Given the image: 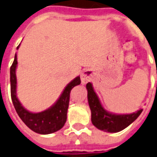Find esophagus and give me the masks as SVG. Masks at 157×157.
Returning a JSON list of instances; mask_svg holds the SVG:
<instances>
[{
  "instance_id": "obj_1",
  "label": "esophagus",
  "mask_w": 157,
  "mask_h": 157,
  "mask_svg": "<svg viewBox=\"0 0 157 157\" xmlns=\"http://www.w3.org/2000/svg\"><path fill=\"white\" fill-rule=\"evenodd\" d=\"M92 79V74L89 71H84L81 74V82L83 84H85Z\"/></svg>"
}]
</instances>
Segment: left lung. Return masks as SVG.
Returning a JSON list of instances; mask_svg holds the SVG:
<instances>
[{"mask_svg": "<svg viewBox=\"0 0 157 157\" xmlns=\"http://www.w3.org/2000/svg\"><path fill=\"white\" fill-rule=\"evenodd\" d=\"M88 105L91 110L92 123L98 129L107 132H118L132 124L142 112V108L129 114H117L108 112L100 102L91 83L86 85Z\"/></svg>", "mask_w": 157, "mask_h": 157, "instance_id": "1", "label": "left lung"}]
</instances>
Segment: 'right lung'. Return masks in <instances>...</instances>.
<instances>
[{
    "instance_id": "add662e5",
    "label": "right lung",
    "mask_w": 157,
    "mask_h": 157,
    "mask_svg": "<svg viewBox=\"0 0 157 157\" xmlns=\"http://www.w3.org/2000/svg\"><path fill=\"white\" fill-rule=\"evenodd\" d=\"M20 44L17 47L19 49ZM17 55H15V59L10 67V94L13 105L19 117L27 127L39 134H50L60 130L64 126L67 120V112L69 108V97L72 88L79 85L81 83L80 77L78 76L66 86L62 94L53 105L40 113L29 112L22 106L16 96V70L17 67Z\"/></svg>"
}]
</instances>
